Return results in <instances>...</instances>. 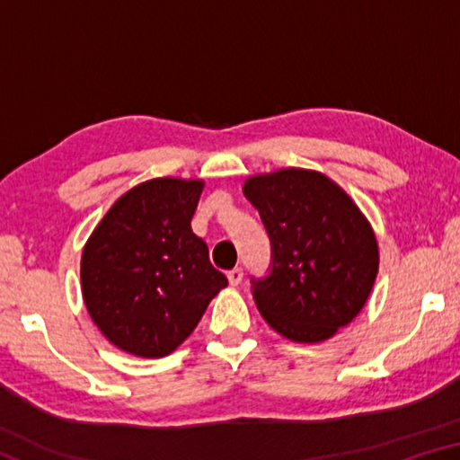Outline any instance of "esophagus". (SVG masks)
<instances>
[{"instance_id":"34e87169","label":"esophagus","mask_w":460,"mask_h":460,"mask_svg":"<svg viewBox=\"0 0 460 460\" xmlns=\"http://www.w3.org/2000/svg\"><path fill=\"white\" fill-rule=\"evenodd\" d=\"M227 279H229L231 286H239L241 279H243V270H241V268L229 270V271H227Z\"/></svg>"}]
</instances>
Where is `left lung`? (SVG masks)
<instances>
[{
    "instance_id": "8db88e82",
    "label": "left lung",
    "mask_w": 460,
    "mask_h": 460,
    "mask_svg": "<svg viewBox=\"0 0 460 460\" xmlns=\"http://www.w3.org/2000/svg\"><path fill=\"white\" fill-rule=\"evenodd\" d=\"M243 192L271 245L268 274L252 278L261 316L286 339H331L361 313L376 282L369 223L337 184L310 170L253 176Z\"/></svg>"
}]
</instances>
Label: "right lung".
Returning a JSON list of instances; mask_svg holds the SVG:
<instances>
[{"label":"right lung","instance_id":"obj_1","mask_svg":"<svg viewBox=\"0 0 460 460\" xmlns=\"http://www.w3.org/2000/svg\"><path fill=\"white\" fill-rule=\"evenodd\" d=\"M200 181L155 178L123 194L81 260L83 298L101 332L137 357L172 353L199 324L223 271L190 229Z\"/></svg>","mask_w":460,"mask_h":460}]
</instances>
